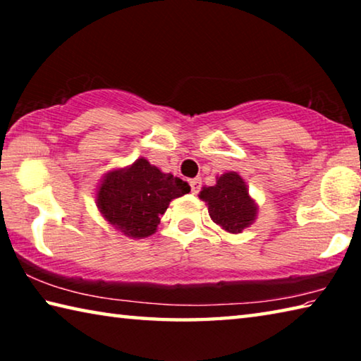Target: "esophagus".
<instances>
[{"instance_id":"obj_1","label":"esophagus","mask_w":361,"mask_h":361,"mask_svg":"<svg viewBox=\"0 0 361 361\" xmlns=\"http://www.w3.org/2000/svg\"><path fill=\"white\" fill-rule=\"evenodd\" d=\"M189 185H191V192L192 194H197L199 189H200V180L199 178H194L189 181Z\"/></svg>"}]
</instances>
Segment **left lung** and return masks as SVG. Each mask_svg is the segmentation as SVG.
Returning a JSON list of instances; mask_svg holds the SVG:
<instances>
[{"instance_id": "8db88e82", "label": "left lung", "mask_w": 361, "mask_h": 361, "mask_svg": "<svg viewBox=\"0 0 361 361\" xmlns=\"http://www.w3.org/2000/svg\"><path fill=\"white\" fill-rule=\"evenodd\" d=\"M199 197L209 205L213 223L231 234H239L248 228L258 212L255 200L250 197L245 181L235 172L219 176L216 185L204 188Z\"/></svg>"}]
</instances>
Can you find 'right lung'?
<instances>
[{"label": "right lung", "instance_id": "right-lung-1", "mask_svg": "<svg viewBox=\"0 0 361 361\" xmlns=\"http://www.w3.org/2000/svg\"><path fill=\"white\" fill-rule=\"evenodd\" d=\"M191 188L172 173H162L140 157L127 169L109 172L97 192V205L106 221L132 239L154 234L170 200Z\"/></svg>", "mask_w": 361, "mask_h": 361}]
</instances>
